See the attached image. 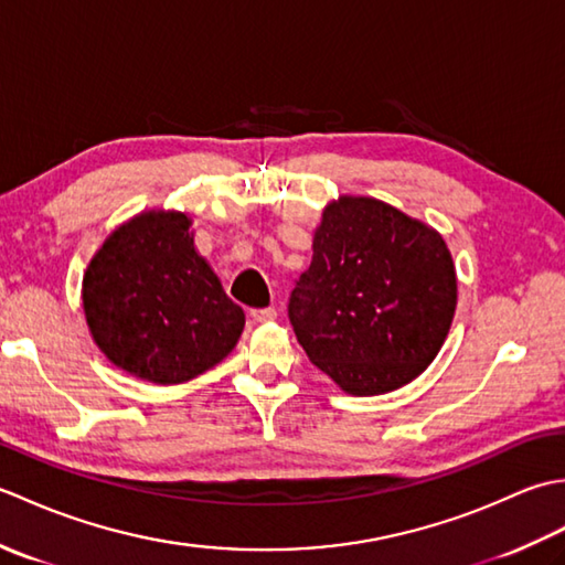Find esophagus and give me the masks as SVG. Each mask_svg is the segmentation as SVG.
<instances>
[{
	"instance_id": "obj_1",
	"label": "esophagus",
	"mask_w": 565,
	"mask_h": 565,
	"mask_svg": "<svg viewBox=\"0 0 565 565\" xmlns=\"http://www.w3.org/2000/svg\"><path fill=\"white\" fill-rule=\"evenodd\" d=\"M249 318L255 322H271L276 320V308H259V310H252Z\"/></svg>"
}]
</instances>
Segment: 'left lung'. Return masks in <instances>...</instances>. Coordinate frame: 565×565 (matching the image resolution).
Here are the masks:
<instances>
[{"instance_id": "1", "label": "left lung", "mask_w": 565, "mask_h": 565, "mask_svg": "<svg viewBox=\"0 0 565 565\" xmlns=\"http://www.w3.org/2000/svg\"><path fill=\"white\" fill-rule=\"evenodd\" d=\"M454 310V259L435 227L371 196L322 209L289 318L310 362L344 393L381 395L417 379Z\"/></svg>"}]
</instances>
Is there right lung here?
<instances>
[{
  "label": "right lung",
  "mask_w": 565,
  "mask_h": 565,
  "mask_svg": "<svg viewBox=\"0 0 565 565\" xmlns=\"http://www.w3.org/2000/svg\"><path fill=\"white\" fill-rule=\"evenodd\" d=\"M94 344L140 381L174 386L235 350L243 308L194 245L189 213L150 209L121 223L82 276Z\"/></svg>",
  "instance_id": "add662e5"
}]
</instances>
